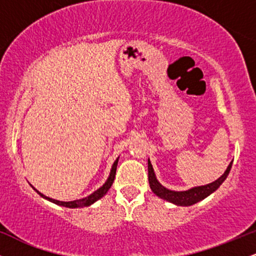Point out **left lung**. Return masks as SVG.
<instances>
[{"instance_id": "8db88e82", "label": "left lung", "mask_w": 256, "mask_h": 256, "mask_svg": "<svg viewBox=\"0 0 256 256\" xmlns=\"http://www.w3.org/2000/svg\"><path fill=\"white\" fill-rule=\"evenodd\" d=\"M232 167V161L230 165L228 166L226 171L222 177H219L216 180L212 182L210 184L201 185V186H194L192 189H188L185 192H174V190H170L164 186V185L160 184V182L156 179V176H155L154 168H152L150 160L148 158V180L149 185H150L152 192L155 194V195L158 196L160 198L166 200V201L171 202V204H174L177 206H192L198 204V202L202 201V200L210 196V194H213L216 189L224 183L226 177L230 173V170Z\"/></svg>"}]
</instances>
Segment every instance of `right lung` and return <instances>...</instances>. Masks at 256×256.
Wrapping results in <instances>:
<instances>
[{
	"mask_svg": "<svg viewBox=\"0 0 256 256\" xmlns=\"http://www.w3.org/2000/svg\"><path fill=\"white\" fill-rule=\"evenodd\" d=\"M118 161H119V158H116V161H114L113 166H112V170H110V177H108L107 180H106V183L102 185L100 189L96 190V192H94L92 194H90L89 196H86V198H80V200H74V201H58V200H54V198H48V196L43 195L42 192H38L37 189H34V190H36L38 195L42 196L43 198L48 200V201L52 202V204H58V206H62V207H67V208H83V207H88V206H91L92 204H95L98 200H100L101 198H104V196L107 194L108 190L110 189L112 184H113L114 182V178H116V165H118Z\"/></svg>",
	"mask_w": 256,
	"mask_h": 256,
	"instance_id": "1",
	"label": "right lung"
}]
</instances>
